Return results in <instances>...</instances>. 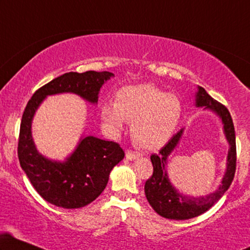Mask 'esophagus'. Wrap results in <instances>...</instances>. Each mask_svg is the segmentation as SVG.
I'll use <instances>...</instances> for the list:
<instances>
[{
	"label": "esophagus",
	"instance_id": "1",
	"mask_svg": "<svg viewBox=\"0 0 250 250\" xmlns=\"http://www.w3.org/2000/svg\"><path fill=\"white\" fill-rule=\"evenodd\" d=\"M142 155H140L139 152H133V151H129V150H127L126 151V159L128 160H134L136 158H140Z\"/></svg>",
	"mask_w": 250,
	"mask_h": 250
}]
</instances>
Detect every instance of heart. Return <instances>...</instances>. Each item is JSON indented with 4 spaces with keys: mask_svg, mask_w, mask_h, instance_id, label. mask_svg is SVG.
<instances>
[{
    "mask_svg": "<svg viewBox=\"0 0 250 250\" xmlns=\"http://www.w3.org/2000/svg\"><path fill=\"white\" fill-rule=\"evenodd\" d=\"M181 116L179 98L149 83L121 88L116 102H107L101 108L102 121L110 131L119 133L125 121L132 123L133 141L146 150L165 145L175 132Z\"/></svg>",
    "mask_w": 250,
    "mask_h": 250,
    "instance_id": "1",
    "label": "heart"
}]
</instances>
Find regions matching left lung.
Instances as JSON below:
<instances>
[{
    "label": "left lung",
    "mask_w": 250,
    "mask_h": 250,
    "mask_svg": "<svg viewBox=\"0 0 250 250\" xmlns=\"http://www.w3.org/2000/svg\"><path fill=\"white\" fill-rule=\"evenodd\" d=\"M196 107L203 108L205 110H211L221 118L223 124V132L229 143V151L227 158V170L222 179V184L206 196L191 197L181 193L175 187L170 183L167 174V162L168 156L172 153L182 139L184 128H181L173 138L167 142L165 146L160 149L158 155L150 157L153 166V173L145 184L146 197L150 206L160 216L169 220H189L199 216L213 207L222 196L227 192L233 181L235 173V163H237V149H235V133L231 115L228 108L220 102L214 100L207 93L204 87L198 86L196 93Z\"/></svg>",
    "instance_id": "obj_1"
}]
</instances>
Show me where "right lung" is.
<instances>
[{
    "label": "right lung",
    "instance_id": "add662e5",
    "mask_svg": "<svg viewBox=\"0 0 250 250\" xmlns=\"http://www.w3.org/2000/svg\"><path fill=\"white\" fill-rule=\"evenodd\" d=\"M112 76L109 71H70L39 88L27 104L20 124L18 158L30 183L47 203L67 209L91 204L104 190L111 169L125 153L118 143L90 135L82 136L66 160H51L37 151L34 143V115L44 99L60 93L77 94L97 104L100 88Z\"/></svg>",
    "mask_w": 250,
    "mask_h": 250
}]
</instances>
